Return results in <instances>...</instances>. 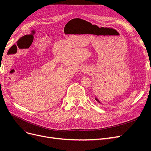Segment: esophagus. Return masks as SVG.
I'll list each match as a JSON object with an SVG mask.
<instances>
[{
    "label": "esophagus",
    "mask_w": 151,
    "mask_h": 151,
    "mask_svg": "<svg viewBox=\"0 0 151 151\" xmlns=\"http://www.w3.org/2000/svg\"><path fill=\"white\" fill-rule=\"evenodd\" d=\"M84 71H85V70H84Z\"/></svg>",
    "instance_id": "1"
}]
</instances>
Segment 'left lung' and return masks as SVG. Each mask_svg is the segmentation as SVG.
<instances>
[{"mask_svg":"<svg viewBox=\"0 0 151 151\" xmlns=\"http://www.w3.org/2000/svg\"><path fill=\"white\" fill-rule=\"evenodd\" d=\"M95 99H96V101H98V103H100V101H99V100H98V99H97L96 98H95Z\"/></svg>","mask_w":151,"mask_h":151,"instance_id":"1","label":"left lung"}]
</instances>
